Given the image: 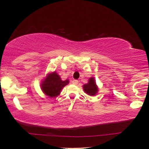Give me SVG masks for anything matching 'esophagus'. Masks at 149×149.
<instances>
[{
  "label": "esophagus",
  "instance_id": "34e87169",
  "mask_svg": "<svg viewBox=\"0 0 149 149\" xmlns=\"http://www.w3.org/2000/svg\"><path fill=\"white\" fill-rule=\"evenodd\" d=\"M78 80H77V79H74L72 81V84H74V85H77V84H78Z\"/></svg>",
  "mask_w": 149,
  "mask_h": 149
}]
</instances>
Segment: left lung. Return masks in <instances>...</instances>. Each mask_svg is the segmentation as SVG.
<instances>
[{
    "label": "left lung",
    "mask_w": 149,
    "mask_h": 149,
    "mask_svg": "<svg viewBox=\"0 0 149 149\" xmlns=\"http://www.w3.org/2000/svg\"><path fill=\"white\" fill-rule=\"evenodd\" d=\"M83 88H84L85 93L90 96H95L99 91L97 85L96 84L95 78L93 77L89 78V82L87 84L84 85Z\"/></svg>",
    "instance_id": "obj_1"
}]
</instances>
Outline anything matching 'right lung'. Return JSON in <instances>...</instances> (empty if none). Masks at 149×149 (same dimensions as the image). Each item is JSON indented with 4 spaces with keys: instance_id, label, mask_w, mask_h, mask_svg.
<instances>
[{
    "instance_id": "1",
    "label": "right lung",
    "mask_w": 149,
    "mask_h": 149,
    "mask_svg": "<svg viewBox=\"0 0 149 149\" xmlns=\"http://www.w3.org/2000/svg\"><path fill=\"white\" fill-rule=\"evenodd\" d=\"M69 84V80L62 81L56 72L50 73L41 84V88L45 95L54 98L60 95L61 90Z\"/></svg>"
}]
</instances>
